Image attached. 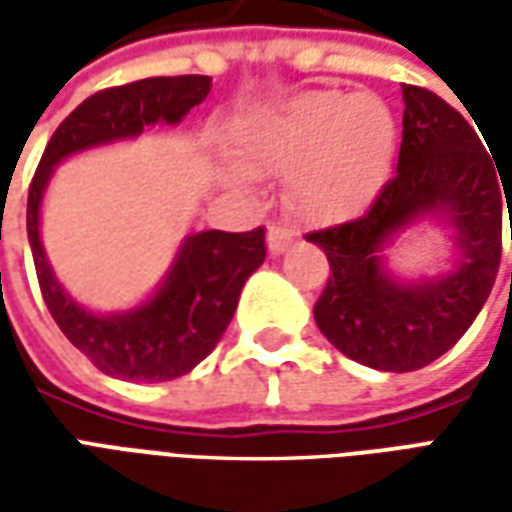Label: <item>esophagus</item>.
Returning <instances> with one entry per match:
<instances>
[{
    "mask_svg": "<svg viewBox=\"0 0 512 512\" xmlns=\"http://www.w3.org/2000/svg\"><path fill=\"white\" fill-rule=\"evenodd\" d=\"M290 244H293V230L279 227V224H271V227H268V252H271V255H282Z\"/></svg>",
    "mask_w": 512,
    "mask_h": 512,
    "instance_id": "esophagus-1",
    "label": "esophagus"
}]
</instances>
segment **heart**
Wrapping results in <instances>:
<instances>
[{"mask_svg": "<svg viewBox=\"0 0 512 512\" xmlns=\"http://www.w3.org/2000/svg\"><path fill=\"white\" fill-rule=\"evenodd\" d=\"M235 147L249 172L290 175L288 202L301 219L345 222L389 178L397 120L376 95L310 90L246 115Z\"/></svg>", "mask_w": 512, "mask_h": 512, "instance_id": "heart-1", "label": "heart"}]
</instances>
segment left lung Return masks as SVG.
I'll return each instance as SVG.
<instances>
[{
  "label": "left lung",
  "mask_w": 512,
  "mask_h": 512,
  "mask_svg": "<svg viewBox=\"0 0 512 512\" xmlns=\"http://www.w3.org/2000/svg\"><path fill=\"white\" fill-rule=\"evenodd\" d=\"M403 104L395 178L362 219L307 235L332 268L312 310L318 329L340 354L386 373H411L447 354L483 310L502 257L505 183L496 161L436 93L403 84ZM422 221L451 233V268L397 278L385 249Z\"/></svg>",
  "instance_id": "8db88e82"
}]
</instances>
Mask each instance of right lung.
<instances>
[{"label":"right lung","instance_id":"obj_1","mask_svg":"<svg viewBox=\"0 0 512 512\" xmlns=\"http://www.w3.org/2000/svg\"><path fill=\"white\" fill-rule=\"evenodd\" d=\"M208 93L211 76H156L90 95L54 131L29 186L27 235L43 301L62 334L104 376L153 384L200 365L233 321L246 279L266 260V230L191 233L145 301L95 312L62 288L43 249L40 211L54 169L84 150L136 139L145 128L178 126Z\"/></svg>","mask_w":512,"mask_h":512}]
</instances>
